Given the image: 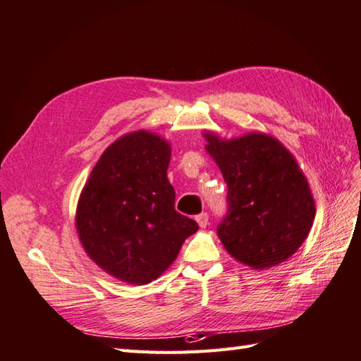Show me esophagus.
I'll return each instance as SVG.
<instances>
[{
	"mask_svg": "<svg viewBox=\"0 0 361 361\" xmlns=\"http://www.w3.org/2000/svg\"><path fill=\"white\" fill-rule=\"evenodd\" d=\"M195 220L198 223L200 228H206V226L209 224V215L204 212V214H200L195 216Z\"/></svg>",
	"mask_w": 361,
	"mask_h": 361,
	"instance_id": "1",
	"label": "esophagus"
}]
</instances>
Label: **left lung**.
Segmentation results:
<instances>
[{
	"mask_svg": "<svg viewBox=\"0 0 361 361\" xmlns=\"http://www.w3.org/2000/svg\"><path fill=\"white\" fill-rule=\"evenodd\" d=\"M207 154L228 184V216L216 233L241 264L271 269L303 245L315 219L312 190L297 160L263 132L237 138L203 133Z\"/></svg>",
	"mask_w": 361,
	"mask_h": 361,
	"instance_id": "1",
	"label": "left lung"
}]
</instances>
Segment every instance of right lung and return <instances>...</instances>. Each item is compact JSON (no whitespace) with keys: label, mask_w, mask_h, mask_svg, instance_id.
<instances>
[{"label":"right lung","mask_w":361,"mask_h":361,"mask_svg":"<svg viewBox=\"0 0 361 361\" xmlns=\"http://www.w3.org/2000/svg\"><path fill=\"white\" fill-rule=\"evenodd\" d=\"M171 142L135 130L115 140L90 172L77 206L81 246L114 279L147 284L167 271L198 224L175 211Z\"/></svg>","instance_id":"obj_1"}]
</instances>
